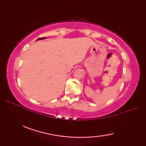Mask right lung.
<instances>
[{
  "label": "right lung",
  "instance_id": "1",
  "mask_svg": "<svg viewBox=\"0 0 146 146\" xmlns=\"http://www.w3.org/2000/svg\"><path fill=\"white\" fill-rule=\"evenodd\" d=\"M46 39V38H39L36 40V41H38V40H41V39Z\"/></svg>",
  "mask_w": 146,
  "mask_h": 146
}]
</instances>
